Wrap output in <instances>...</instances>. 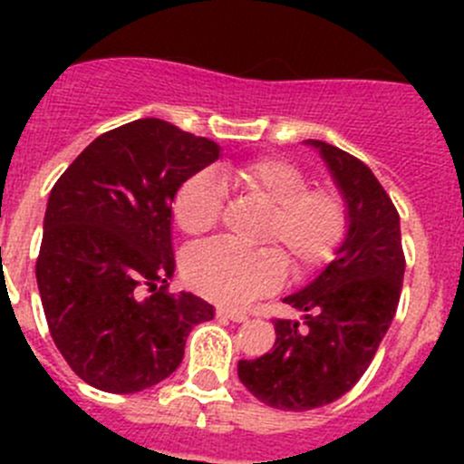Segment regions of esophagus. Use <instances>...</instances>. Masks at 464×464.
<instances>
[{
	"instance_id": "esophagus-1",
	"label": "esophagus",
	"mask_w": 464,
	"mask_h": 464,
	"mask_svg": "<svg viewBox=\"0 0 464 464\" xmlns=\"http://www.w3.org/2000/svg\"><path fill=\"white\" fill-rule=\"evenodd\" d=\"M215 316H218V319H228V321H236V323L246 321L245 312L228 310V307H218V310H215Z\"/></svg>"
}]
</instances>
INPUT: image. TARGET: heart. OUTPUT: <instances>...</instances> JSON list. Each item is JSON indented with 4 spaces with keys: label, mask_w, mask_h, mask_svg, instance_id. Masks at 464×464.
Here are the masks:
<instances>
[{
    "label": "heart",
    "mask_w": 464,
    "mask_h": 464,
    "mask_svg": "<svg viewBox=\"0 0 464 464\" xmlns=\"http://www.w3.org/2000/svg\"><path fill=\"white\" fill-rule=\"evenodd\" d=\"M256 202L271 206L262 240L276 246L242 249L231 242L195 246L184 260L186 283L210 301L245 305L280 287L287 260L298 276L321 269L343 245L350 228V206L334 184H310V175L280 157L249 159L227 170ZM224 184L218 172L202 170L177 188L172 215L188 236H202L219 224Z\"/></svg>",
    "instance_id": "1"
}]
</instances>
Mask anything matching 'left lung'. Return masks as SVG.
<instances>
[{
    "mask_svg": "<svg viewBox=\"0 0 464 464\" xmlns=\"http://www.w3.org/2000/svg\"><path fill=\"white\" fill-rule=\"evenodd\" d=\"M310 143L348 199L350 228L336 260L285 298L303 321L274 319V350L237 363L251 395L280 411L319 409L362 379L397 312L406 266L400 213L371 168L336 145Z\"/></svg>",
    "mask_w": 464,
    "mask_h": 464,
    "instance_id": "1",
    "label": "left lung"
}]
</instances>
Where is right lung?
Wrapping results in <instances>:
<instances>
[{
    "label": "right lung",
    "mask_w": 464,
    "mask_h": 464,
    "mask_svg": "<svg viewBox=\"0 0 464 464\" xmlns=\"http://www.w3.org/2000/svg\"><path fill=\"white\" fill-rule=\"evenodd\" d=\"M219 157L218 143L161 119L101 134L49 195L35 262L51 339L73 372L107 392L170 377L213 305L172 294V199Z\"/></svg>",
    "instance_id": "1"
}]
</instances>
